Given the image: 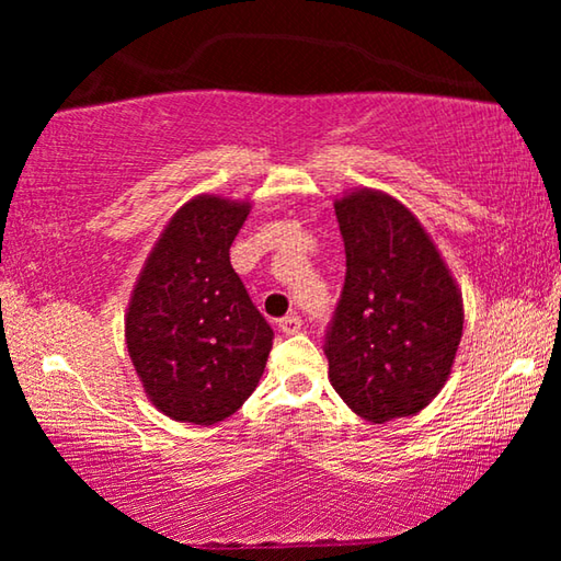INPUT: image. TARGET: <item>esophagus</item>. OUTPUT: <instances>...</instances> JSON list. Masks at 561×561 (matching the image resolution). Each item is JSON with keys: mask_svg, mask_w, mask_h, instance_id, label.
<instances>
[{"mask_svg": "<svg viewBox=\"0 0 561 561\" xmlns=\"http://www.w3.org/2000/svg\"><path fill=\"white\" fill-rule=\"evenodd\" d=\"M301 329V319L299 317H294V314H289V317H284V319H279V331L282 334H297V331Z\"/></svg>", "mask_w": 561, "mask_h": 561, "instance_id": "esophagus-1", "label": "esophagus"}]
</instances>
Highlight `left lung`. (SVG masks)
Instances as JSON below:
<instances>
[{
    "label": "left lung",
    "instance_id": "1",
    "mask_svg": "<svg viewBox=\"0 0 561 561\" xmlns=\"http://www.w3.org/2000/svg\"><path fill=\"white\" fill-rule=\"evenodd\" d=\"M346 282L324 354L329 381L371 423L421 413L440 393L462 339V294L421 220L383 190L334 203Z\"/></svg>",
    "mask_w": 561,
    "mask_h": 561
}]
</instances>
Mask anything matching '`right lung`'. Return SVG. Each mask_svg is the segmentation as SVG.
<instances>
[{"mask_svg": "<svg viewBox=\"0 0 561 561\" xmlns=\"http://www.w3.org/2000/svg\"><path fill=\"white\" fill-rule=\"evenodd\" d=\"M250 207L195 195L170 217L133 287L128 356L150 403L173 421H225L267 366L274 331L230 264Z\"/></svg>", "mask_w": 561, "mask_h": 561, "instance_id": "obj_1", "label": "right lung"}]
</instances>
